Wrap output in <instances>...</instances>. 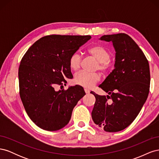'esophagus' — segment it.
Instances as JSON below:
<instances>
[{
	"label": "esophagus",
	"mask_w": 159,
	"mask_h": 159,
	"mask_svg": "<svg viewBox=\"0 0 159 159\" xmlns=\"http://www.w3.org/2000/svg\"><path fill=\"white\" fill-rule=\"evenodd\" d=\"M84 91H85V93L86 94H88V93H90V91L88 89H84Z\"/></svg>",
	"instance_id": "1"
}]
</instances>
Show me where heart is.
<instances>
[{
	"mask_svg": "<svg viewBox=\"0 0 159 159\" xmlns=\"http://www.w3.org/2000/svg\"><path fill=\"white\" fill-rule=\"evenodd\" d=\"M88 54L98 61L96 69L103 73H108L111 69L112 64L111 61V52L103 46L95 45L89 47L88 50ZM82 61V57L78 52L72 54L69 60L70 68L73 70L80 69ZM101 80V76L98 73H89L85 71H80L74 76V83L85 88H91L97 84Z\"/></svg>",
	"mask_w": 159,
	"mask_h": 159,
	"instance_id": "1",
	"label": "heart"
}]
</instances>
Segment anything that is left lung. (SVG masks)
<instances>
[{
  "mask_svg": "<svg viewBox=\"0 0 159 159\" xmlns=\"http://www.w3.org/2000/svg\"><path fill=\"white\" fill-rule=\"evenodd\" d=\"M100 39L113 42L115 64L99 86L109 95L91 92L95 98L91 117L105 131L117 132L133 123L145 103L150 89V69L141 49L126 34L104 35Z\"/></svg>",
  "mask_w": 159,
  "mask_h": 159,
  "instance_id": "obj_1",
  "label": "left lung"
}]
</instances>
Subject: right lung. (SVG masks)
<instances>
[{
  "label": "right lung",
  "instance_id": "1",
  "mask_svg": "<svg viewBox=\"0 0 159 159\" xmlns=\"http://www.w3.org/2000/svg\"><path fill=\"white\" fill-rule=\"evenodd\" d=\"M91 38L46 36L22 57L18 70L20 96L28 115L38 127L53 131L69 123L73 109L85 93L78 85L58 91L55 87L66 85V78H73L70 57Z\"/></svg>",
  "mask_w": 159,
  "mask_h": 159
}]
</instances>
